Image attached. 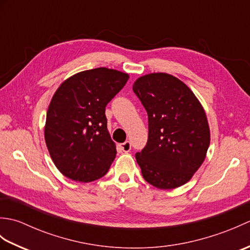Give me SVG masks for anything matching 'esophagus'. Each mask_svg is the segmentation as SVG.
Segmentation results:
<instances>
[{
    "mask_svg": "<svg viewBox=\"0 0 250 250\" xmlns=\"http://www.w3.org/2000/svg\"><path fill=\"white\" fill-rule=\"evenodd\" d=\"M119 146H120V149L124 152H129L131 150V143L129 141H125V143H122V144H120Z\"/></svg>",
    "mask_w": 250,
    "mask_h": 250,
    "instance_id": "esophagus-1",
    "label": "esophagus"
}]
</instances>
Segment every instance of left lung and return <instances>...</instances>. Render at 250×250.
Returning a JSON list of instances; mask_svg holds the SVG:
<instances>
[{"instance_id":"8db88e82","label":"left lung","mask_w":250,"mask_h":250,"mask_svg":"<svg viewBox=\"0 0 250 250\" xmlns=\"http://www.w3.org/2000/svg\"><path fill=\"white\" fill-rule=\"evenodd\" d=\"M148 115V140L135 153L142 175L159 189H174L190 180L209 146L205 111L193 92L166 73L142 76L133 84Z\"/></svg>"}]
</instances>
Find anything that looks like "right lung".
<instances>
[{
    "instance_id": "obj_1",
    "label": "right lung",
    "mask_w": 250,
    "mask_h": 250,
    "mask_svg": "<svg viewBox=\"0 0 250 250\" xmlns=\"http://www.w3.org/2000/svg\"><path fill=\"white\" fill-rule=\"evenodd\" d=\"M128 79L125 73L98 67L75 74L57 89L47 111L45 141L67 178L90 183L108 172L117 151L105 107Z\"/></svg>"
}]
</instances>
